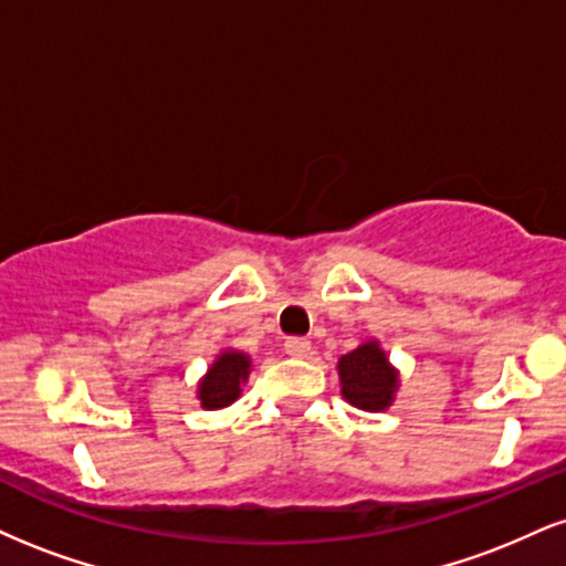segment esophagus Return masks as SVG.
Returning <instances> with one entry per match:
<instances>
[{
	"label": "esophagus",
	"mask_w": 566,
	"mask_h": 566,
	"mask_svg": "<svg viewBox=\"0 0 566 566\" xmlns=\"http://www.w3.org/2000/svg\"><path fill=\"white\" fill-rule=\"evenodd\" d=\"M284 350H287V356L292 358H308L313 345L305 337H290L287 343H284Z\"/></svg>",
	"instance_id": "obj_1"
}]
</instances>
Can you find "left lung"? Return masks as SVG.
I'll return each mask as SVG.
<instances>
[{
    "label": "left lung",
    "mask_w": 566,
    "mask_h": 566,
    "mask_svg": "<svg viewBox=\"0 0 566 566\" xmlns=\"http://www.w3.org/2000/svg\"><path fill=\"white\" fill-rule=\"evenodd\" d=\"M339 392L360 411L379 413L395 403L400 387V371L395 369L379 339H366L356 350L337 360Z\"/></svg>",
    "instance_id": "left-lung-1"
}]
</instances>
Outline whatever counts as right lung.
<instances>
[{
  "mask_svg": "<svg viewBox=\"0 0 566 566\" xmlns=\"http://www.w3.org/2000/svg\"><path fill=\"white\" fill-rule=\"evenodd\" d=\"M250 371H253V358L248 353L234 348L218 353L213 364L208 366V371L197 382V400H200V406L206 411H218V408L234 403L242 395L244 382L250 379Z\"/></svg>",
  "mask_w": 566,
  "mask_h": 566,
  "instance_id": "1",
  "label": "right lung"
}]
</instances>
